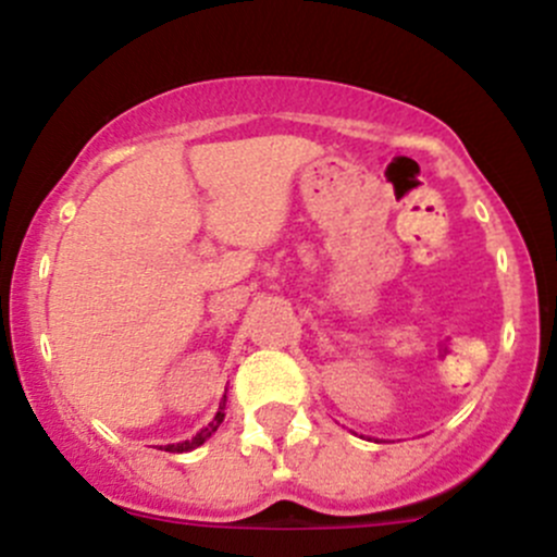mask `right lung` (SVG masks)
Instances as JSON below:
<instances>
[{"label": "right lung", "mask_w": 557, "mask_h": 557, "mask_svg": "<svg viewBox=\"0 0 557 557\" xmlns=\"http://www.w3.org/2000/svg\"><path fill=\"white\" fill-rule=\"evenodd\" d=\"M224 408H226V395H224V400H221V406H219V411H215V417H213V421H210L208 426H202L200 432H197L195 437H189V441H184V443H171V446H165V450H171V454H186V450H195V448H200L205 441H208L210 435H213L215 430H219L221 426V421H224Z\"/></svg>", "instance_id": "1"}]
</instances>
